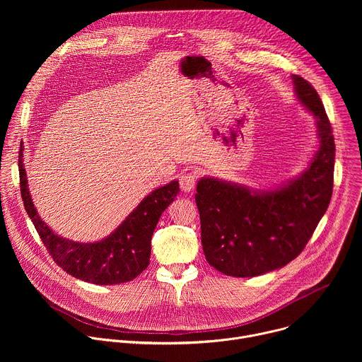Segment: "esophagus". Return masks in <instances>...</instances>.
<instances>
[{"label":"esophagus","instance_id":"obj_1","mask_svg":"<svg viewBox=\"0 0 362 362\" xmlns=\"http://www.w3.org/2000/svg\"><path fill=\"white\" fill-rule=\"evenodd\" d=\"M196 182H197V172L196 170H190L187 173H183L179 179L180 189L183 192H192L196 186Z\"/></svg>","mask_w":362,"mask_h":362}]
</instances>
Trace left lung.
Masks as SVG:
<instances>
[{
	"label": "left lung",
	"instance_id": "left-lung-1",
	"mask_svg": "<svg viewBox=\"0 0 362 362\" xmlns=\"http://www.w3.org/2000/svg\"><path fill=\"white\" fill-rule=\"evenodd\" d=\"M292 80L298 100L317 120L320 137L305 172L269 190L214 177H202L196 186L206 261L228 276H259L288 265L328 209L335 162L332 127L317 90L299 76Z\"/></svg>",
	"mask_w": 362,
	"mask_h": 362
}]
</instances>
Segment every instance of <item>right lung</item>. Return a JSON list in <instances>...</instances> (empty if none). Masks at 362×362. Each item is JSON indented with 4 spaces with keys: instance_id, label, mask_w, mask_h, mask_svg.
<instances>
[{
    "instance_id": "right-lung-1",
    "label": "right lung",
    "mask_w": 362,
    "mask_h": 362,
    "mask_svg": "<svg viewBox=\"0 0 362 362\" xmlns=\"http://www.w3.org/2000/svg\"><path fill=\"white\" fill-rule=\"evenodd\" d=\"M20 147L18 168L24 208L54 262L71 276L95 285H117L133 281L150 261L151 236L162 214L179 193V182L154 189L107 238L93 243L74 242L56 235L38 216L27 186Z\"/></svg>"
}]
</instances>
